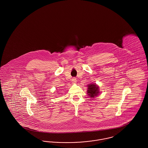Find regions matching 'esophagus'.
Here are the masks:
<instances>
[{
  "label": "esophagus",
  "mask_w": 148,
  "mask_h": 148,
  "mask_svg": "<svg viewBox=\"0 0 148 148\" xmlns=\"http://www.w3.org/2000/svg\"><path fill=\"white\" fill-rule=\"evenodd\" d=\"M71 82H72V83H73V84H76V83H77V79H76V78L74 77V78H73V79H72Z\"/></svg>",
  "instance_id": "34e87169"
}]
</instances>
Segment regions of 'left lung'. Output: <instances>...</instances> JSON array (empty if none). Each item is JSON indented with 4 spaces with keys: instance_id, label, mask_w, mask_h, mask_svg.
<instances>
[{
    "instance_id": "8db88e82",
    "label": "left lung",
    "mask_w": 148,
    "mask_h": 148,
    "mask_svg": "<svg viewBox=\"0 0 148 148\" xmlns=\"http://www.w3.org/2000/svg\"><path fill=\"white\" fill-rule=\"evenodd\" d=\"M100 92L99 87L98 85L96 84V83H90L88 85L87 94L90 98H94L97 97Z\"/></svg>"
}]
</instances>
